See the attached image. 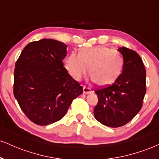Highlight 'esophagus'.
<instances>
[{
  "instance_id": "34e87169",
  "label": "esophagus",
  "mask_w": 159,
  "mask_h": 159,
  "mask_svg": "<svg viewBox=\"0 0 159 159\" xmlns=\"http://www.w3.org/2000/svg\"><path fill=\"white\" fill-rule=\"evenodd\" d=\"M91 92H92V90H91V89L90 88V87H86V86H84L83 93L87 94V93H90Z\"/></svg>"
}]
</instances>
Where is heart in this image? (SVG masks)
I'll return each mask as SVG.
<instances>
[{"mask_svg": "<svg viewBox=\"0 0 159 159\" xmlns=\"http://www.w3.org/2000/svg\"><path fill=\"white\" fill-rule=\"evenodd\" d=\"M123 60L117 51L106 46L83 48L79 54L72 52L66 61V68L74 79L80 80L87 70L99 86H107L118 78Z\"/></svg>", "mask_w": 159, "mask_h": 159, "instance_id": "heart-1", "label": "heart"}]
</instances>
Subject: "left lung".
Instances as JSON below:
<instances>
[{
	"label": "left lung",
	"mask_w": 159,
	"mask_h": 159,
	"mask_svg": "<svg viewBox=\"0 0 159 159\" xmlns=\"http://www.w3.org/2000/svg\"><path fill=\"white\" fill-rule=\"evenodd\" d=\"M118 51L123 57V72L112 84L95 90L98 96L95 118L112 128L123 126L136 116L147 91L146 69L139 54L125 47Z\"/></svg>",
	"instance_id": "obj_1"
}]
</instances>
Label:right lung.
<instances>
[{"mask_svg": "<svg viewBox=\"0 0 159 159\" xmlns=\"http://www.w3.org/2000/svg\"><path fill=\"white\" fill-rule=\"evenodd\" d=\"M67 45L52 39L27 44L14 70L13 93L20 107L36 125L61 120L83 87L63 67Z\"/></svg>", "mask_w": 159, "mask_h": 159, "instance_id": "add662e5", "label": "right lung"}]
</instances>
